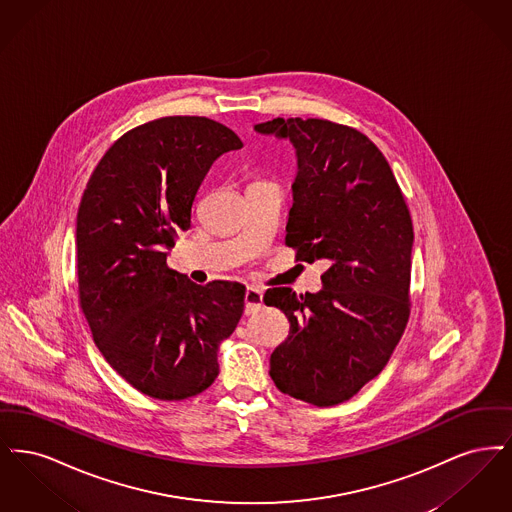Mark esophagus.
I'll list each match as a JSON object with an SVG mask.
<instances>
[{"mask_svg":"<svg viewBox=\"0 0 512 512\" xmlns=\"http://www.w3.org/2000/svg\"><path fill=\"white\" fill-rule=\"evenodd\" d=\"M245 315H253L263 307V292L259 288L245 290Z\"/></svg>","mask_w":512,"mask_h":512,"instance_id":"obj_1","label":"esophagus"}]
</instances>
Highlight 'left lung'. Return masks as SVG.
<instances>
[{"mask_svg": "<svg viewBox=\"0 0 512 512\" xmlns=\"http://www.w3.org/2000/svg\"><path fill=\"white\" fill-rule=\"evenodd\" d=\"M255 130L288 138L297 151L286 245L295 261L328 265L320 292L265 293L290 320L270 378L290 397L332 407L384 370L405 332L413 220L386 157L363 132L299 117Z\"/></svg>", "mask_w": 512, "mask_h": 512, "instance_id": "obj_1", "label": "left lung"}]
</instances>
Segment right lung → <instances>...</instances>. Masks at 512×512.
<instances>
[{"mask_svg":"<svg viewBox=\"0 0 512 512\" xmlns=\"http://www.w3.org/2000/svg\"><path fill=\"white\" fill-rule=\"evenodd\" d=\"M244 147L207 117L140 124L105 151L76 217L78 303L105 361L144 395L182 401L219 376L220 341L244 313L245 286H197L169 268L205 174Z\"/></svg>","mask_w":512,"mask_h":512,"instance_id":"obj_1","label":"right lung"}]
</instances>
